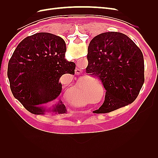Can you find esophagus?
<instances>
[{"instance_id":"34e87169","label":"esophagus","mask_w":158,"mask_h":158,"mask_svg":"<svg viewBox=\"0 0 158 158\" xmlns=\"http://www.w3.org/2000/svg\"><path fill=\"white\" fill-rule=\"evenodd\" d=\"M81 73H82V70H81L79 68H76L75 69V74H77V75H79Z\"/></svg>"}]
</instances>
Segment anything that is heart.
<instances>
[{
    "instance_id": "b5f03b06",
    "label": "heart",
    "mask_w": 158,
    "mask_h": 158,
    "mask_svg": "<svg viewBox=\"0 0 158 158\" xmlns=\"http://www.w3.org/2000/svg\"><path fill=\"white\" fill-rule=\"evenodd\" d=\"M69 101L75 106H84L89 103V101L84 97V88L82 85H78L77 87L71 88L67 94Z\"/></svg>"
}]
</instances>
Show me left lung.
I'll use <instances>...</instances> for the list:
<instances>
[{
  "mask_svg": "<svg viewBox=\"0 0 158 158\" xmlns=\"http://www.w3.org/2000/svg\"><path fill=\"white\" fill-rule=\"evenodd\" d=\"M86 73L97 76L106 89L105 101L94 113H106L128 106L136 99L144 82L141 50L119 32H106L90 41Z\"/></svg>",
  "mask_w": 158,
  "mask_h": 158,
  "instance_id": "left-lung-1",
  "label": "left lung"
}]
</instances>
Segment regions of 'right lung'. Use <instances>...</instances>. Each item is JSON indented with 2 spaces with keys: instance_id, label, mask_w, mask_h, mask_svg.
<instances>
[{
  "instance_id": "obj_1",
  "label": "right lung",
  "mask_w": 158,
  "mask_h": 158,
  "mask_svg": "<svg viewBox=\"0 0 158 158\" xmlns=\"http://www.w3.org/2000/svg\"><path fill=\"white\" fill-rule=\"evenodd\" d=\"M66 51L63 38L41 32L26 37L14 51L8 67L10 86L14 97L28 111L35 114L67 112L60 99L52 108H47L59 98L61 76L74 74L76 64L64 58Z\"/></svg>"
}]
</instances>
